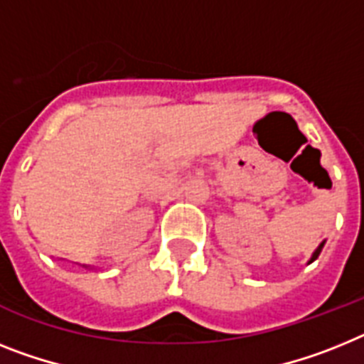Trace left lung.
Masks as SVG:
<instances>
[{
  "mask_svg": "<svg viewBox=\"0 0 364 364\" xmlns=\"http://www.w3.org/2000/svg\"><path fill=\"white\" fill-rule=\"evenodd\" d=\"M323 244H326V240H322V242L318 244V248L314 250V252H313V255H311V259H309V261H307V264H311V262H313V261H316V259H318L320 252H322V248H323Z\"/></svg>",
  "mask_w": 364,
  "mask_h": 364,
  "instance_id": "left-lung-1",
  "label": "left lung"
}]
</instances>
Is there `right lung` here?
Listing matches in <instances>:
<instances>
[{
  "mask_svg": "<svg viewBox=\"0 0 364 364\" xmlns=\"http://www.w3.org/2000/svg\"><path fill=\"white\" fill-rule=\"evenodd\" d=\"M85 268H88V267H85Z\"/></svg>",
  "mask_w": 364,
  "mask_h": 364,
  "instance_id": "obj_1",
  "label": "right lung"
}]
</instances>
